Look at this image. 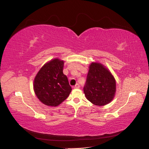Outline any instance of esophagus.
Masks as SVG:
<instances>
[{
    "label": "esophagus",
    "instance_id": "1",
    "mask_svg": "<svg viewBox=\"0 0 149 149\" xmlns=\"http://www.w3.org/2000/svg\"><path fill=\"white\" fill-rule=\"evenodd\" d=\"M79 87H80V86H79V84H76L75 86H74V88H76V89H77V88H79Z\"/></svg>",
    "mask_w": 149,
    "mask_h": 149
}]
</instances>
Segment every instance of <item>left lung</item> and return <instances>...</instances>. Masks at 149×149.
<instances>
[{"mask_svg": "<svg viewBox=\"0 0 149 149\" xmlns=\"http://www.w3.org/2000/svg\"><path fill=\"white\" fill-rule=\"evenodd\" d=\"M116 89V80L111 72L102 65L92 63L83 88L87 100L94 105L104 106L112 100Z\"/></svg>", "mask_w": 149, "mask_h": 149, "instance_id": "left-lung-1", "label": "left lung"}]
</instances>
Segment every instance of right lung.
I'll use <instances>...</instances> for the list:
<instances>
[{
    "label": "right lung",
    "instance_id": "add662e5",
    "mask_svg": "<svg viewBox=\"0 0 149 149\" xmlns=\"http://www.w3.org/2000/svg\"><path fill=\"white\" fill-rule=\"evenodd\" d=\"M63 61L54 59L45 65L35 78V94L44 104L57 106L70 95L72 89L63 73Z\"/></svg>",
    "mask_w": 149,
    "mask_h": 149
}]
</instances>
